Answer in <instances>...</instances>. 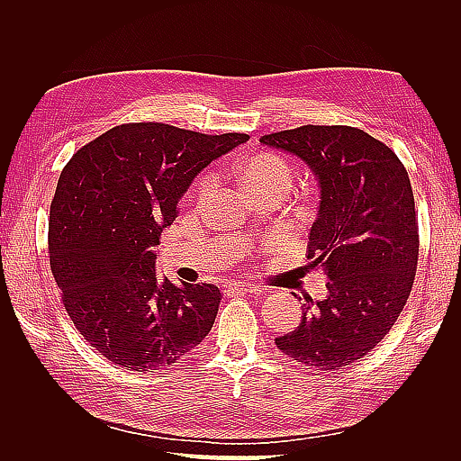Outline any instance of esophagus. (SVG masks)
<instances>
[{
  "label": "esophagus",
  "instance_id": "esophagus-1",
  "mask_svg": "<svg viewBox=\"0 0 461 461\" xmlns=\"http://www.w3.org/2000/svg\"><path fill=\"white\" fill-rule=\"evenodd\" d=\"M230 292H240V294H263V288L252 283H232L229 285Z\"/></svg>",
  "mask_w": 461,
  "mask_h": 461
}]
</instances>
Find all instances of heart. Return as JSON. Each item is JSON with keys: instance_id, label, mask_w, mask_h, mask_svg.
<instances>
[{"instance_id": "obj_1", "label": "heart", "mask_w": 461, "mask_h": 461, "mask_svg": "<svg viewBox=\"0 0 461 461\" xmlns=\"http://www.w3.org/2000/svg\"><path fill=\"white\" fill-rule=\"evenodd\" d=\"M232 173L254 198L278 194L285 196L292 186V167L273 151H256L252 156L232 163ZM213 186L212 175H202L194 185V198L203 202Z\"/></svg>"}]
</instances>
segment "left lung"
<instances>
[{"instance_id": "obj_1", "label": "left lung", "mask_w": 461, "mask_h": 461, "mask_svg": "<svg viewBox=\"0 0 461 461\" xmlns=\"http://www.w3.org/2000/svg\"><path fill=\"white\" fill-rule=\"evenodd\" d=\"M259 142L294 153L321 186L308 267L329 294L305 300L296 330L275 339L288 357L337 371L367 356L396 323L413 286L420 227L406 167L367 132L346 124H303Z\"/></svg>"}]
</instances>
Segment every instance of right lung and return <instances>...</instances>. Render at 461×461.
<instances>
[{"instance_id": "obj_1", "label": "right lung", "mask_w": 461, "mask_h": 461, "mask_svg": "<svg viewBox=\"0 0 461 461\" xmlns=\"http://www.w3.org/2000/svg\"><path fill=\"white\" fill-rule=\"evenodd\" d=\"M248 138L127 122L65 165L50 207V267L68 317L109 361L159 371L212 330L222 292L159 278L151 248L194 176Z\"/></svg>"}]
</instances>
